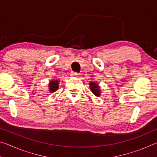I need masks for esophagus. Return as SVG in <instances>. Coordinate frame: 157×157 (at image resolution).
<instances>
[{"label":"esophagus","mask_w":157,"mask_h":157,"mask_svg":"<svg viewBox=\"0 0 157 157\" xmlns=\"http://www.w3.org/2000/svg\"><path fill=\"white\" fill-rule=\"evenodd\" d=\"M71 75L72 77H78V73L76 72H72L71 74Z\"/></svg>","instance_id":"esophagus-1"}]
</instances>
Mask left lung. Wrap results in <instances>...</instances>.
<instances>
[{
  "mask_svg": "<svg viewBox=\"0 0 157 157\" xmlns=\"http://www.w3.org/2000/svg\"><path fill=\"white\" fill-rule=\"evenodd\" d=\"M89 85L93 94L95 95H96V96H99L100 93V91L99 90V86H98L97 84L94 83V82H91Z\"/></svg>",
  "mask_w": 157,
  "mask_h": 157,
  "instance_id": "8db88e82",
  "label": "left lung"
}]
</instances>
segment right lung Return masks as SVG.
Returning a JSON list of instances; mask_svg holds the SVG:
<instances>
[{"instance_id": "add662e5", "label": "right lung", "mask_w": 157, "mask_h": 157, "mask_svg": "<svg viewBox=\"0 0 157 157\" xmlns=\"http://www.w3.org/2000/svg\"><path fill=\"white\" fill-rule=\"evenodd\" d=\"M58 82L57 80H52V81H51L50 82V84H49V87H50V92H54V91H56V90H57V89H58V84H59V83H58Z\"/></svg>"}]
</instances>
